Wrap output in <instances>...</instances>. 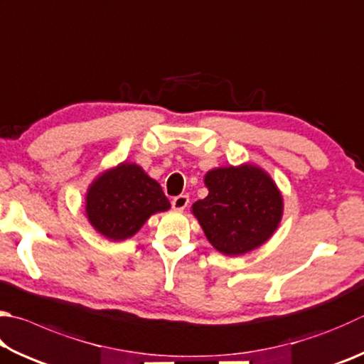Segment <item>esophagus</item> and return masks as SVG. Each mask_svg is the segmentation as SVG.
I'll use <instances>...</instances> for the list:
<instances>
[{
    "mask_svg": "<svg viewBox=\"0 0 364 364\" xmlns=\"http://www.w3.org/2000/svg\"><path fill=\"white\" fill-rule=\"evenodd\" d=\"M189 203V196L186 194H180L173 197V200H171V207H173L175 210H184L188 207Z\"/></svg>",
    "mask_w": 364,
    "mask_h": 364,
    "instance_id": "obj_1",
    "label": "esophagus"
}]
</instances>
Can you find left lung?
Here are the masks:
<instances>
[{"label":"left lung","mask_w":364,"mask_h":364,"mask_svg":"<svg viewBox=\"0 0 364 364\" xmlns=\"http://www.w3.org/2000/svg\"><path fill=\"white\" fill-rule=\"evenodd\" d=\"M208 196L193 205L208 242L239 256L261 247L279 228L283 199L266 171L255 165L221 167L205 175Z\"/></svg>","instance_id":"left-lung-1"}]
</instances>
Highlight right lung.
Returning a JSON list of instances; mask_svg holds the SVG:
<instances>
[{
    "label": "right lung",
    "mask_w": 364,
    "mask_h": 364,
    "mask_svg": "<svg viewBox=\"0 0 364 364\" xmlns=\"http://www.w3.org/2000/svg\"><path fill=\"white\" fill-rule=\"evenodd\" d=\"M168 208L161 184L141 167L127 162L102 173L85 196L90 224L114 242L135 235L151 215Z\"/></svg>",
    "instance_id": "add662e5"
}]
</instances>
